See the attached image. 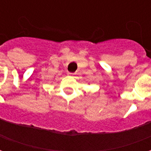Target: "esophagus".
<instances>
[{
  "label": "esophagus",
  "mask_w": 151,
  "mask_h": 151,
  "mask_svg": "<svg viewBox=\"0 0 151 151\" xmlns=\"http://www.w3.org/2000/svg\"><path fill=\"white\" fill-rule=\"evenodd\" d=\"M69 73V75H71V76H73V75H75V73Z\"/></svg>",
  "instance_id": "34e87169"
}]
</instances>
